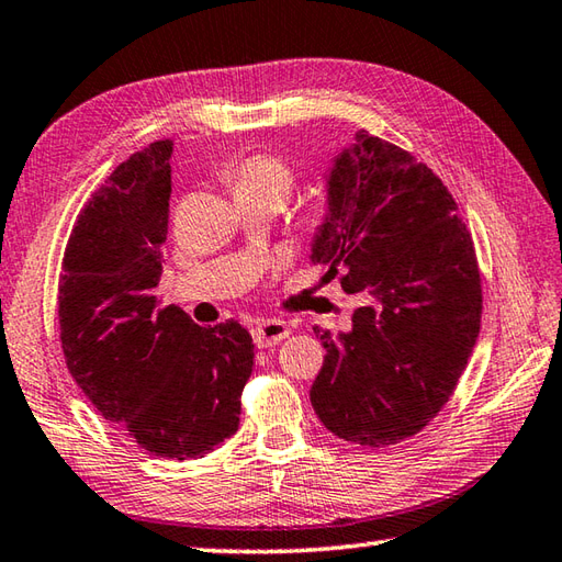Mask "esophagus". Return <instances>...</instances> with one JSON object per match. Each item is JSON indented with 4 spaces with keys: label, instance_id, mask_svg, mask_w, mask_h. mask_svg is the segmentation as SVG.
<instances>
[{
    "label": "esophagus",
    "instance_id": "esophagus-1",
    "mask_svg": "<svg viewBox=\"0 0 562 562\" xmlns=\"http://www.w3.org/2000/svg\"><path fill=\"white\" fill-rule=\"evenodd\" d=\"M250 331L258 348H272L290 336V326L280 318H262V322H256Z\"/></svg>",
    "mask_w": 562,
    "mask_h": 562
}]
</instances>
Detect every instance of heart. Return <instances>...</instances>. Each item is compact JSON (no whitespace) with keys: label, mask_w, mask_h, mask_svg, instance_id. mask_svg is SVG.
<instances>
[{"label":"heart","mask_w":562,"mask_h":562,"mask_svg":"<svg viewBox=\"0 0 562 562\" xmlns=\"http://www.w3.org/2000/svg\"><path fill=\"white\" fill-rule=\"evenodd\" d=\"M234 190H260L278 194L284 202L296 184L294 168L278 156H250L228 172Z\"/></svg>","instance_id":"1"}]
</instances>
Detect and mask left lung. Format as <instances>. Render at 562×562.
<instances>
[{"label":"left lung","mask_w":562,"mask_h":562,"mask_svg":"<svg viewBox=\"0 0 562 562\" xmlns=\"http://www.w3.org/2000/svg\"><path fill=\"white\" fill-rule=\"evenodd\" d=\"M312 260L366 294L353 328L322 331L312 404L344 441L384 448L434 422L480 334L482 278L453 194L409 150L360 128L328 180Z\"/></svg>","instance_id":"obj_1"}]
</instances>
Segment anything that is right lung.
Masks as SVG:
<instances>
[{"instance_id":"obj_1","label":"right lung","mask_w":562,"mask_h":562,"mask_svg":"<svg viewBox=\"0 0 562 562\" xmlns=\"http://www.w3.org/2000/svg\"><path fill=\"white\" fill-rule=\"evenodd\" d=\"M172 140L109 175L77 214L58 280L65 366L104 419L146 453L204 458L236 434L252 338L234 318L200 326L162 306Z\"/></svg>"}]
</instances>
